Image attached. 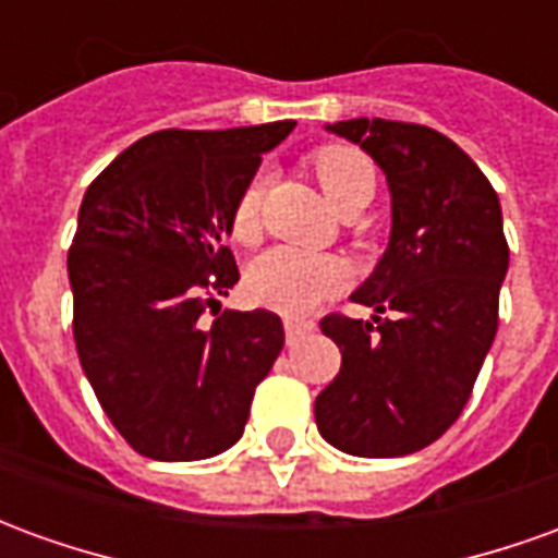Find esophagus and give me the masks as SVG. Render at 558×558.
<instances>
[{
	"instance_id": "obj_1",
	"label": "esophagus",
	"mask_w": 558,
	"mask_h": 558,
	"mask_svg": "<svg viewBox=\"0 0 558 558\" xmlns=\"http://www.w3.org/2000/svg\"><path fill=\"white\" fill-rule=\"evenodd\" d=\"M314 319H287L283 323V331H287V343H295L299 338H304L307 331H314Z\"/></svg>"
}]
</instances>
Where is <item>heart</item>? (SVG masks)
Listing matches in <instances>:
<instances>
[{
    "mask_svg": "<svg viewBox=\"0 0 558 558\" xmlns=\"http://www.w3.org/2000/svg\"><path fill=\"white\" fill-rule=\"evenodd\" d=\"M311 170L326 191L331 206L347 208L374 194V167L359 148L323 146L311 151ZM263 175H254L244 184L232 206L230 232L235 242L251 244L259 235V206H263ZM347 283V268L335 256L304 254L295 247H275L256 256L247 268V292L251 299L280 314H307L311 307L335 295Z\"/></svg>",
    "mask_w": 558,
    "mask_h": 558,
    "instance_id": "1",
    "label": "heart"
}]
</instances>
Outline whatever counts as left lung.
Listing matches in <instances>:
<instances>
[{"instance_id":"1","label":"left lung","mask_w":558,"mask_h":558,"mask_svg":"<svg viewBox=\"0 0 558 558\" xmlns=\"http://www.w3.org/2000/svg\"><path fill=\"white\" fill-rule=\"evenodd\" d=\"M335 134L386 170L391 242L347 314L319 319L340 374L316 398V427L355 457H400L436 442L466 407L499 328L508 271L499 196L451 140L415 122L350 119Z\"/></svg>"}]
</instances>
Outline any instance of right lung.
<instances>
[{
    "mask_svg": "<svg viewBox=\"0 0 558 558\" xmlns=\"http://www.w3.org/2000/svg\"><path fill=\"white\" fill-rule=\"evenodd\" d=\"M295 122L167 128L89 184L68 251L74 343L95 398L137 454L203 460L239 442L283 350L271 311L199 316L239 280L232 206Z\"/></svg>",
    "mask_w": 558,
    "mask_h": 558,
    "instance_id": "1",
    "label": "right lung"
}]
</instances>
